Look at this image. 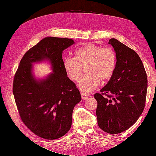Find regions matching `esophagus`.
Instances as JSON below:
<instances>
[{"mask_svg": "<svg viewBox=\"0 0 156 156\" xmlns=\"http://www.w3.org/2000/svg\"><path fill=\"white\" fill-rule=\"evenodd\" d=\"M81 98L83 100H86V99H88L90 96L88 95V94H84V93H81Z\"/></svg>", "mask_w": 156, "mask_h": 156, "instance_id": "obj_1", "label": "esophagus"}]
</instances>
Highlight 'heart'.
<instances>
[{"label": "heart", "mask_w": 156, "mask_h": 156, "mask_svg": "<svg viewBox=\"0 0 156 156\" xmlns=\"http://www.w3.org/2000/svg\"><path fill=\"white\" fill-rule=\"evenodd\" d=\"M74 54V57L65 58L64 68L74 82L79 81L84 68L86 69L87 75L79 83L83 92H91L100 85L101 81L105 82L112 77L116 68V56L111 48L87 44L77 49Z\"/></svg>", "instance_id": "1"}]
</instances>
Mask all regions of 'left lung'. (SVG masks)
Returning <instances> with one entry per match:
<instances>
[{
	"mask_svg": "<svg viewBox=\"0 0 156 156\" xmlns=\"http://www.w3.org/2000/svg\"><path fill=\"white\" fill-rule=\"evenodd\" d=\"M115 49V72L100 93L96 116L100 128L110 134L122 133L133 126L145 107L148 80L137 53L115 38L108 41Z\"/></svg>",
	"mask_w": 156,
	"mask_h": 156,
	"instance_id": "left-lung-1",
	"label": "left lung"
}]
</instances>
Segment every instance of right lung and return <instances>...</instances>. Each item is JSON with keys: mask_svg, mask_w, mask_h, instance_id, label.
<instances>
[{"mask_svg": "<svg viewBox=\"0 0 156 156\" xmlns=\"http://www.w3.org/2000/svg\"><path fill=\"white\" fill-rule=\"evenodd\" d=\"M74 44L69 38L47 37L28 50L21 58L13 81V94L23 123L35 135L53 140L66 134L75 105L81 100L75 84L64 68L62 51ZM48 59L54 73L37 81L31 63Z\"/></svg>", "mask_w": 156, "mask_h": 156, "instance_id": "add662e5", "label": "right lung"}]
</instances>
